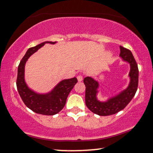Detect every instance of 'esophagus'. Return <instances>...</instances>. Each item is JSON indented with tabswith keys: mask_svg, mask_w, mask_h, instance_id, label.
<instances>
[{
	"mask_svg": "<svg viewBox=\"0 0 153 153\" xmlns=\"http://www.w3.org/2000/svg\"><path fill=\"white\" fill-rule=\"evenodd\" d=\"M77 79H78V81L79 82L82 81V80H83V76H82V75H79V76H77Z\"/></svg>",
	"mask_w": 153,
	"mask_h": 153,
	"instance_id": "34e87169",
	"label": "esophagus"
}]
</instances>
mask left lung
I'll use <instances>...</instances> for the list:
<instances>
[{
  "mask_svg": "<svg viewBox=\"0 0 153 153\" xmlns=\"http://www.w3.org/2000/svg\"><path fill=\"white\" fill-rule=\"evenodd\" d=\"M120 57L124 62L130 65L128 77L130 79L127 88L116 95L111 96L107 100L100 101L97 95L100 84L97 80L91 76H87L83 82L85 85V104L89 109L98 116H106L116 114L123 110L135 96L138 86L139 71L132 53L128 49L120 46Z\"/></svg>",
  "mask_w": 153,
  "mask_h": 153,
  "instance_id": "8db88e82",
  "label": "left lung"
}]
</instances>
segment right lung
<instances>
[{"label":"right lung","mask_w":153,"mask_h":153,"mask_svg":"<svg viewBox=\"0 0 153 153\" xmlns=\"http://www.w3.org/2000/svg\"><path fill=\"white\" fill-rule=\"evenodd\" d=\"M57 42H44L28 49L20 61L18 68L16 85L18 93L25 104L33 111L46 116H53L64 107L68 96L77 83L76 77L63 79L56 85L53 90L48 93H37L29 88L25 79V65L28 59L46 44H55Z\"/></svg>","instance_id":"1"}]
</instances>
